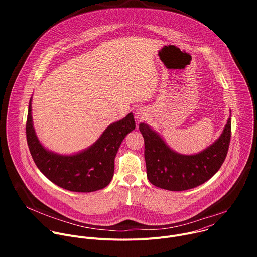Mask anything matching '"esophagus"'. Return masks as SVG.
I'll return each mask as SVG.
<instances>
[{
	"label": "esophagus",
	"mask_w": 257,
	"mask_h": 257,
	"mask_svg": "<svg viewBox=\"0 0 257 257\" xmlns=\"http://www.w3.org/2000/svg\"><path fill=\"white\" fill-rule=\"evenodd\" d=\"M134 115H135V119L136 120L141 121V120H144L146 117H148L149 113H148V111H146L144 107H138V108H136Z\"/></svg>",
	"instance_id": "34e87169"
}]
</instances>
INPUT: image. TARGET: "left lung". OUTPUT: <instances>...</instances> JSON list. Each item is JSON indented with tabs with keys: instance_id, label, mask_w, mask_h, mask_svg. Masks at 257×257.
<instances>
[{
	"instance_id": "left-lung-1",
	"label": "left lung",
	"mask_w": 257,
	"mask_h": 257,
	"mask_svg": "<svg viewBox=\"0 0 257 257\" xmlns=\"http://www.w3.org/2000/svg\"><path fill=\"white\" fill-rule=\"evenodd\" d=\"M139 130L144 138L150 182L166 190L183 191L203 184L225 162L231 140V115L221 136L202 152L190 156L174 152L148 124L140 123Z\"/></svg>"
}]
</instances>
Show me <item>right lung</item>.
I'll list each match as a JSON object with an SVG mask.
<instances>
[{"mask_svg":"<svg viewBox=\"0 0 257 257\" xmlns=\"http://www.w3.org/2000/svg\"><path fill=\"white\" fill-rule=\"evenodd\" d=\"M135 129L132 113L109 125L88 149L63 156L47 150L35 134L31 116V98L26 121V138L31 157L40 171L59 187L74 192H92L112 181L115 158L126 135Z\"/></svg>","mask_w":257,"mask_h":257,"instance_id":"right-lung-1","label":"right lung"}]
</instances>
